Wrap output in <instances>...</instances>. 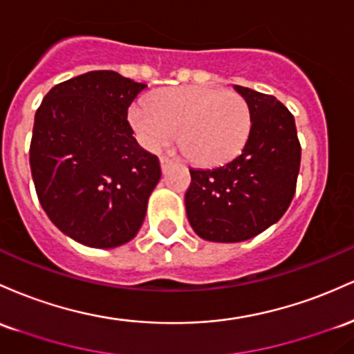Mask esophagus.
I'll return each instance as SVG.
<instances>
[{"label": "esophagus", "mask_w": 354, "mask_h": 354, "mask_svg": "<svg viewBox=\"0 0 354 354\" xmlns=\"http://www.w3.org/2000/svg\"><path fill=\"white\" fill-rule=\"evenodd\" d=\"M158 160H160L162 172H167V170L170 169V165H172V160H170L169 157H160V158H158Z\"/></svg>", "instance_id": "obj_1"}]
</instances>
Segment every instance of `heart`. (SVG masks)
Returning a JSON list of instances; mask_svg holds the SVG:
<instances>
[{"label": "heart", "instance_id": "heart-1", "mask_svg": "<svg viewBox=\"0 0 354 354\" xmlns=\"http://www.w3.org/2000/svg\"><path fill=\"white\" fill-rule=\"evenodd\" d=\"M129 120L147 149L157 150L177 133L192 164L216 167L239 156L251 132V109L242 95L209 85L158 90Z\"/></svg>", "mask_w": 354, "mask_h": 354}]
</instances>
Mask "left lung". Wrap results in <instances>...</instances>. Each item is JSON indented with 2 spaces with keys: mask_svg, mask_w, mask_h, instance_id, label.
<instances>
[{
  "mask_svg": "<svg viewBox=\"0 0 354 354\" xmlns=\"http://www.w3.org/2000/svg\"><path fill=\"white\" fill-rule=\"evenodd\" d=\"M251 109L244 149L222 167L190 169L185 210L198 237L241 242L276 224L291 204L301 164L295 117L272 95L234 86Z\"/></svg>",
  "mask_w": 354,
  "mask_h": 354,
  "instance_id": "8db88e82",
  "label": "left lung"
}]
</instances>
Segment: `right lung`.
Segmentation results:
<instances>
[{
    "label": "right lung",
    "mask_w": 354,
    "mask_h": 354,
    "mask_svg": "<svg viewBox=\"0 0 354 354\" xmlns=\"http://www.w3.org/2000/svg\"><path fill=\"white\" fill-rule=\"evenodd\" d=\"M145 83L98 70L58 83L35 115L30 167L39 204L63 234L112 249L137 236L160 180L127 112Z\"/></svg>",
    "instance_id": "1"
}]
</instances>
